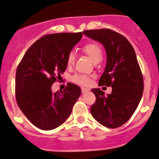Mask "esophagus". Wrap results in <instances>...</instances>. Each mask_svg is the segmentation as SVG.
Instances as JSON below:
<instances>
[{
  "instance_id": "obj_1",
  "label": "esophagus",
  "mask_w": 159,
  "mask_h": 159,
  "mask_svg": "<svg viewBox=\"0 0 159 159\" xmlns=\"http://www.w3.org/2000/svg\"><path fill=\"white\" fill-rule=\"evenodd\" d=\"M81 91L83 93H86V92L89 91V89H86V88H84V87H83V88H81Z\"/></svg>"
}]
</instances>
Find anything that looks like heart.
Segmentation results:
<instances>
[{
    "label": "heart",
    "mask_w": 159,
    "mask_h": 159,
    "mask_svg": "<svg viewBox=\"0 0 159 159\" xmlns=\"http://www.w3.org/2000/svg\"><path fill=\"white\" fill-rule=\"evenodd\" d=\"M81 51L83 54L89 57L95 64L101 62L103 58V51L101 46L96 42H88L85 44L82 47ZM75 61H76V56H75L74 52H70L68 53L67 57H66V66L68 67L73 66L74 65ZM71 81L80 86H87L89 85L90 81H91V76H87V75L75 74L71 77Z\"/></svg>",
    "instance_id": "b5f03b06"
}]
</instances>
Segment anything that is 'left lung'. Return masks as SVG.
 <instances>
[{"label":"left lung","mask_w":159,"mask_h":159,"mask_svg":"<svg viewBox=\"0 0 159 159\" xmlns=\"http://www.w3.org/2000/svg\"><path fill=\"white\" fill-rule=\"evenodd\" d=\"M83 34L105 47L107 64L98 84L112 87L107 95L100 89H92L96 100L91 114L104 127L117 128L132 117L143 95V76L136 53L129 41L114 30H85Z\"/></svg>","instance_id":"1"}]
</instances>
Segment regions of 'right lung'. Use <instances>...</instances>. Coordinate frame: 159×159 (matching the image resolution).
Returning <instances> with one entry per match:
<instances>
[{"instance_id": "obj_1", "label": "right lung", "mask_w": 159, "mask_h": 159, "mask_svg": "<svg viewBox=\"0 0 159 159\" xmlns=\"http://www.w3.org/2000/svg\"><path fill=\"white\" fill-rule=\"evenodd\" d=\"M83 33L48 34L32 44L16 69L15 93L19 107L29 120L43 130L55 129L70 117L81 94L76 85L66 83L53 93L52 86L66 68V57Z\"/></svg>"}]
</instances>
